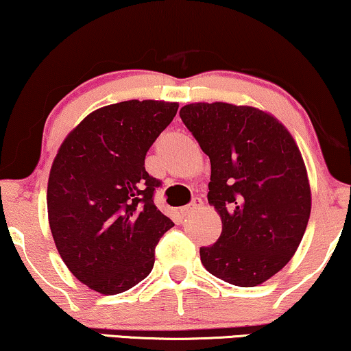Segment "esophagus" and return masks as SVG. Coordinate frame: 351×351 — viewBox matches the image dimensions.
I'll return each instance as SVG.
<instances>
[{
  "mask_svg": "<svg viewBox=\"0 0 351 351\" xmlns=\"http://www.w3.org/2000/svg\"><path fill=\"white\" fill-rule=\"evenodd\" d=\"M201 206H203V201H201L199 198H195L190 204H186V206H184V208H180V214L182 215H190V214H193L195 210H198Z\"/></svg>",
  "mask_w": 351,
  "mask_h": 351,
  "instance_id": "1",
  "label": "esophagus"
}]
</instances>
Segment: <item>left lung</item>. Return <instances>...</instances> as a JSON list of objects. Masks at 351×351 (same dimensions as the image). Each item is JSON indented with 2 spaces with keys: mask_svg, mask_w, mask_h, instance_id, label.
<instances>
[{
  "mask_svg": "<svg viewBox=\"0 0 351 351\" xmlns=\"http://www.w3.org/2000/svg\"><path fill=\"white\" fill-rule=\"evenodd\" d=\"M180 118L210 160L208 201L222 220L201 247L210 275L254 287L294 256L311 210L306 167L294 137L273 114L249 105L189 104Z\"/></svg>",
  "mask_w": 351,
  "mask_h": 351,
  "instance_id": "8db88e82",
  "label": "left lung"
}]
</instances>
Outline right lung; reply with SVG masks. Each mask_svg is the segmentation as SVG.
<instances>
[{
  "label": "right lung",
  "mask_w": 351,
  "mask_h": 351,
  "mask_svg": "<svg viewBox=\"0 0 351 351\" xmlns=\"http://www.w3.org/2000/svg\"><path fill=\"white\" fill-rule=\"evenodd\" d=\"M179 104L126 100L89 113L62 142L47 180V217L62 261L105 295L150 275L155 246L174 227L153 203L161 182L145 155Z\"/></svg>",
  "instance_id": "obj_1"
}]
</instances>
